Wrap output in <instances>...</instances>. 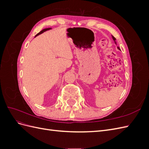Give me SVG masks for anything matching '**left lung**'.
<instances>
[{
    "instance_id": "left-lung-1",
    "label": "left lung",
    "mask_w": 149,
    "mask_h": 149,
    "mask_svg": "<svg viewBox=\"0 0 149 149\" xmlns=\"http://www.w3.org/2000/svg\"><path fill=\"white\" fill-rule=\"evenodd\" d=\"M112 38H113V40H114V41H116V38H115V37H112ZM118 49H120V48H119V47H118Z\"/></svg>"
}]
</instances>
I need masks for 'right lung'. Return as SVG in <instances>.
<instances>
[{
    "label": "right lung",
    "mask_w": 149,
    "mask_h": 149,
    "mask_svg": "<svg viewBox=\"0 0 149 149\" xmlns=\"http://www.w3.org/2000/svg\"><path fill=\"white\" fill-rule=\"evenodd\" d=\"M49 29H43V30H42L41 31H40V32L38 33H37V35H36V36H37V35H40V34H41V33H42L43 32H44V31H47V30H49ZM35 36V37H36Z\"/></svg>",
    "instance_id": "right-lung-1"
}]
</instances>
